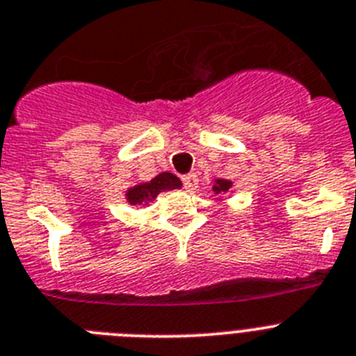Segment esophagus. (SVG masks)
<instances>
[{"instance_id": "obj_1", "label": "esophagus", "mask_w": 356, "mask_h": 356, "mask_svg": "<svg viewBox=\"0 0 356 356\" xmlns=\"http://www.w3.org/2000/svg\"><path fill=\"white\" fill-rule=\"evenodd\" d=\"M182 182H184V188L188 191H195L197 186H199V177L195 174H190L186 177H182Z\"/></svg>"}]
</instances>
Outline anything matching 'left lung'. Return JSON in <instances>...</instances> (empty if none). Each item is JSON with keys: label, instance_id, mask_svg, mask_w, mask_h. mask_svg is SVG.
I'll return each mask as SVG.
<instances>
[{"label": "left lung", "instance_id": "1", "mask_svg": "<svg viewBox=\"0 0 356 356\" xmlns=\"http://www.w3.org/2000/svg\"><path fill=\"white\" fill-rule=\"evenodd\" d=\"M211 190L215 191L216 195H224V193H229L233 190V182L227 181V179H215Z\"/></svg>", "mask_w": 356, "mask_h": 356}]
</instances>
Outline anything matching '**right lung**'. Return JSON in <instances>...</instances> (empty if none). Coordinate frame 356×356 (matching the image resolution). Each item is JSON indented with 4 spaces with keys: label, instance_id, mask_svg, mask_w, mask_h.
Segmentation results:
<instances>
[{
    "label": "right lung",
    "instance_id": "add662e5",
    "mask_svg": "<svg viewBox=\"0 0 356 356\" xmlns=\"http://www.w3.org/2000/svg\"><path fill=\"white\" fill-rule=\"evenodd\" d=\"M181 186L182 182L177 175L170 174V172H163V174L156 175L152 181L138 182V184L129 188L125 191V199L131 206H145V204H150L152 200H156L161 191L177 190Z\"/></svg>",
    "mask_w": 356,
    "mask_h": 356
}]
</instances>
